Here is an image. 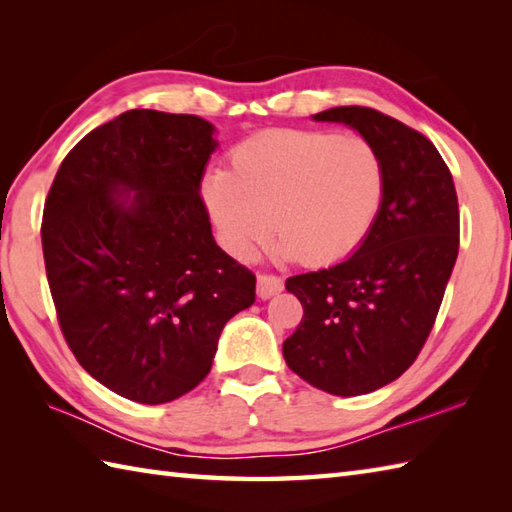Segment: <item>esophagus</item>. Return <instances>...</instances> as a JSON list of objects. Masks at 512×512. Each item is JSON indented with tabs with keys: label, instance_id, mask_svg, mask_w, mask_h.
Returning a JSON list of instances; mask_svg holds the SVG:
<instances>
[{
	"label": "esophagus",
	"instance_id": "1",
	"mask_svg": "<svg viewBox=\"0 0 512 512\" xmlns=\"http://www.w3.org/2000/svg\"><path fill=\"white\" fill-rule=\"evenodd\" d=\"M281 290H284V281H281V277L266 275V273L257 277V297L259 299H270Z\"/></svg>",
	"mask_w": 512,
	"mask_h": 512
}]
</instances>
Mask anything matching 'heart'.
<instances>
[{
    "label": "heart",
    "instance_id": "obj_1",
    "mask_svg": "<svg viewBox=\"0 0 512 512\" xmlns=\"http://www.w3.org/2000/svg\"><path fill=\"white\" fill-rule=\"evenodd\" d=\"M387 191L378 147L363 136L275 129L233 151L231 173L204 180V202L239 259L273 233L279 259L332 264L372 233Z\"/></svg>",
    "mask_w": 512,
    "mask_h": 512
}]
</instances>
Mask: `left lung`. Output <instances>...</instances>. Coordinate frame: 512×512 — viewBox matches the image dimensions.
I'll return each mask as SVG.
<instances>
[{
    "mask_svg": "<svg viewBox=\"0 0 512 512\" xmlns=\"http://www.w3.org/2000/svg\"><path fill=\"white\" fill-rule=\"evenodd\" d=\"M312 118L372 140L385 160L387 191L352 257L288 277L303 319L284 341V358L312 387L361 396L405 374L436 323L460 248L458 193L431 140L396 118L361 105Z\"/></svg>",
    "mask_w": 512,
    "mask_h": 512,
    "instance_id": "obj_1",
    "label": "left lung"
}]
</instances>
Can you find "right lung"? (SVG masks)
<instances>
[{
  "mask_svg": "<svg viewBox=\"0 0 512 512\" xmlns=\"http://www.w3.org/2000/svg\"><path fill=\"white\" fill-rule=\"evenodd\" d=\"M215 127L129 110L79 140L43 206L41 244L61 332L114 394L162 405L211 372L255 275L215 244L200 198Z\"/></svg>",
  "mask_w": 512,
  "mask_h": 512,
  "instance_id": "right-lung-1",
  "label": "right lung"
}]
</instances>
